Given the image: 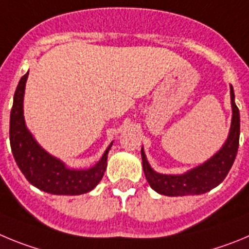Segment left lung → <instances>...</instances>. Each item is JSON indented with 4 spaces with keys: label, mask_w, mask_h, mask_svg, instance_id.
<instances>
[{
    "label": "left lung",
    "mask_w": 249,
    "mask_h": 249,
    "mask_svg": "<svg viewBox=\"0 0 249 249\" xmlns=\"http://www.w3.org/2000/svg\"><path fill=\"white\" fill-rule=\"evenodd\" d=\"M231 103H232V125L226 144L213 158L206 161L203 165L186 172L183 175H161L150 167L144 151L141 150L142 169L145 176L156 192L165 196H186V195H201L218 186L225 180L228 171L234 162L239 144V110L234 103L233 88L231 86Z\"/></svg>",
    "instance_id": "obj_1"
}]
</instances>
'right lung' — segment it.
<instances>
[{
    "label": "right lung",
    "mask_w": 249,
    "mask_h": 249,
    "mask_svg": "<svg viewBox=\"0 0 249 249\" xmlns=\"http://www.w3.org/2000/svg\"><path fill=\"white\" fill-rule=\"evenodd\" d=\"M28 73L19 80L13 97L10 119V141L13 158L24 178L37 189L53 195H82L100 182L107 169L110 146L94 167L71 170L47 154L27 130L23 119V94Z\"/></svg>",
    "instance_id": "obj_1"
}]
</instances>
